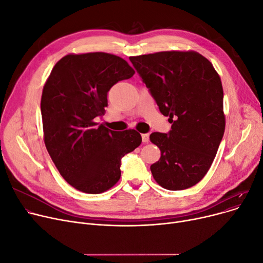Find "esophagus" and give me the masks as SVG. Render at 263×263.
I'll use <instances>...</instances> for the list:
<instances>
[{
  "label": "esophagus",
  "mask_w": 263,
  "mask_h": 263,
  "mask_svg": "<svg viewBox=\"0 0 263 263\" xmlns=\"http://www.w3.org/2000/svg\"><path fill=\"white\" fill-rule=\"evenodd\" d=\"M142 140H143L144 143H148L149 142V134L148 133L142 134Z\"/></svg>",
  "instance_id": "esophagus-1"
}]
</instances>
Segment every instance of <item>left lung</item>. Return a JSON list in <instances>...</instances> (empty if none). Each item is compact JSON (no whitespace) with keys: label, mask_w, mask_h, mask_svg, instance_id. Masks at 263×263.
<instances>
[{"label":"left lung","mask_w":263,"mask_h":263,"mask_svg":"<svg viewBox=\"0 0 263 263\" xmlns=\"http://www.w3.org/2000/svg\"><path fill=\"white\" fill-rule=\"evenodd\" d=\"M170 133L150 141L161 158L150 166L162 187L178 191L198 183L210 170L225 132L223 86L210 61L195 51H163L131 57Z\"/></svg>","instance_id":"obj_1"}]
</instances>
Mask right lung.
Segmentation results:
<instances>
[{"instance_id": "add662e5", "label": "right lung", "mask_w": 263, "mask_h": 263, "mask_svg": "<svg viewBox=\"0 0 263 263\" xmlns=\"http://www.w3.org/2000/svg\"><path fill=\"white\" fill-rule=\"evenodd\" d=\"M134 69L114 54H68L46 81L41 117L48 153L65 180L87 194H100L120 179L121 158L142 143L133 130L113 131L95 118L105 113L107 92Z\"/></svg>"}]
</instances>
